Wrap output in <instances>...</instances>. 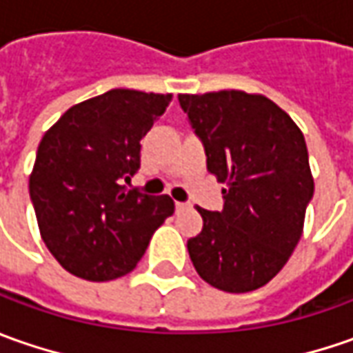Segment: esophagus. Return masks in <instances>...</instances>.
Segmentation results:
<instances>
[{
  "label": "esophagus",
  "mask_w": 353,
  "mask_h": 353,
  "mask_svg": "<svg viewBox=\"0 0 353 353\" xmlns=\"http://www.w3.org/2000/svg\"><path fill=\"white\" fill-rule=\"evenodd\" d=\"M189 207H191L189 203H179V201H177V203H176V211H177V213H179V211H185V209H189Z\"/></svg>",
  "instance_id": "34e87169"
}]
</instances>
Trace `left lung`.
<instances>
[{
    "instance_id": "8db88e82",
    "label": "left lung",
    "mask_w": 353,
    "mask_h": 353,
    "mask_svg": "<svg viewBox=\"0 0 353 353\" xmlns=\"http://www.w3.org/2000/svg\"><path fill=\"white\" fill-rule=\"evenodd\" d=\"M179 105L203 140L207 170L226 185L223 211L197 207L203 230L188 240L189 258L221 291L260 289L303 236L314 193L305 137L261 93H179Z\"/></svg>"
}]
</instances>
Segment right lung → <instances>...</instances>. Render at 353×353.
I'll use <instances>...</instances> for the list:
<instances>
[{
	"label": "right lung",
	"mask_w": 353,
	"mask_h": 353,
	"mask_svg": "<svg viewBox=\"0 0 353 353\" xmlns=\"http://www.w3.org/2000/svg\"><path fill=\"white\" fill-rule=\"evenodd\" d=\"M170 101L172 93L111 90L70 107L44 132L29 191L43 242L72 275L130 274L174 214L168 195L125 188L140 168V140Z\"/></svg>",
	"instance_id": "right-lung-1"
}]
</instances>
